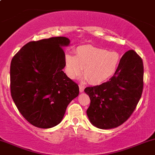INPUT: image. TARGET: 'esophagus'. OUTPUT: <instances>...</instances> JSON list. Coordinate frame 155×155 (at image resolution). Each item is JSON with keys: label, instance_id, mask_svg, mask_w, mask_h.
<instances>
[{"label": "esophagus", "instance_id": "obj_1", "mask_svg": "<svg viewBox=\"0 0 155 155\" xmlns=\"http://www.w3.org/2000/svg\"><path fill=\"white\" fill-rule=\"evenodd\" d=\"M79 91L81 92V93H82V92H84V87L83 85H81V84H79Z\"/></svg>", "mask_w": 155, "mask_h": 155}]
</instances>
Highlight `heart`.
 Here are the masks:
<instances>
[{"mask_svg": "<svg viewBox=\"0 0 155 155\" xmlns=\"http://www.w3.org/2000/svg\"><path fill=\"white\" fill-rule=\"evenodd\" d=\"M120 55L114 51L101 48L81 46L76 56L68 54L64 57V69L71 79H76L82 72L92 84H101L116 73L120 64Z\"/></svg>", "mask_w": 155, "mask_h": 155, "instance_id": "1", "label": "heart"}]
</instances>
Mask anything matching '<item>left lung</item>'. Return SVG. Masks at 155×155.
I'll list each match as a JSON object with an SVG mask.
<instances>
[{
  "label": "left lung",
  "instance_id": "left-lung-1",
  "mask_svg": "<svg viewBox=\"0 0 155 155\" xmlns=\"http://www.w3.org/2000/svg\"><path fill=\"white\" fill-rule=\"evenodd\" d=\"M143 88V60L135 51L130 50L121 57L116 73L110 80L84 89L91 99L87 110L90 121L102 130L121 125L135 110Z\"/></svg>",
  "mask_w": 155,
  "mask_h": 155
}]
</instances>
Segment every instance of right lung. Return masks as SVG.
Returning a JSON list of instances; mask_svg holds the SVG:
<instances>
[{
    "instance_id": "obj_1",
    "label": "right lung",
    "mask_w": 155,
    "mask_h": 155,
    "mask_svg": "<svg viewBox=\"0 0 155 155\" xmlns=\"http://www.w3.org/2000/svg\"><path fill=\"white\" fill-rule=\"evenodd\" d=\"M64 37L31 41L14 56L10 66V89L18 110L31 124L51 128L62 121L79 86L64 73Z\"/></svg>"
}]
</instances>
